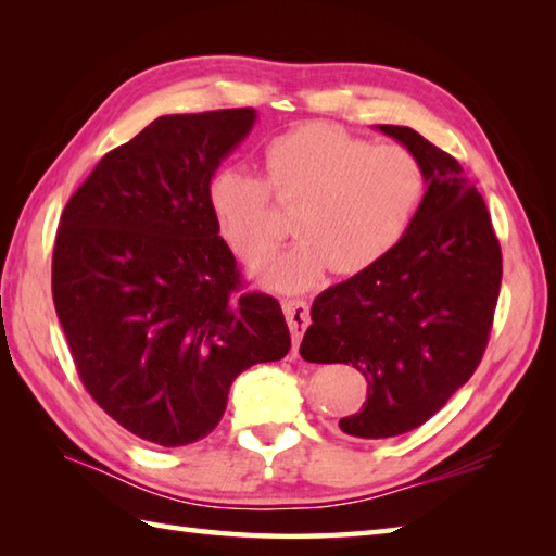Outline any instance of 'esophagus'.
Returning a JSON list of instances; mask_svg holds the SVG:
<instances>
[{
  "mask_svg": "<svg viewBox=\"0 0 556 556\" xmlns=\"http://www.w3.org/2000/svg\"><path fill=\"white\" fill-rule=\"evenodd\" d=\"M281 308H285V315H287V323H289V329H291V337H293V349L299 351V341L305 332V327L311 325V308L308 303L305 301H299V299H289L281 303Z\"/></svg>",
  "mask_w": 556,
  "mask_h": 556,
  "instance_id": "obj_1",
  "label": "esophagus"
}]
</instances>
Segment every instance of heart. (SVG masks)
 I'll list each match as a JSON object with an SVG mask.
<instances>
[{
    "label": "heart",
    "mask_w": 556,
    "mask_h": 556,
    "mask_svg": "<svg viewBox=\"0 0 556 556\" xmlns=\"http://www.w3.org/2000/svg\"><path fill=\"white\" fill-rule=\"evenodd\" d=\"M267 184L241 167H224L210 181L217 231L243 263L275 251L281 227L269 192L296 205L301 233L287 253L257 269L260 285L305 291L334 269L358 275L392 253L408 233L428 193L420 160L399 146H372L329 124H305L265 150Z\"/></svg>",
    "instance_id": "1"
}]
</instances>
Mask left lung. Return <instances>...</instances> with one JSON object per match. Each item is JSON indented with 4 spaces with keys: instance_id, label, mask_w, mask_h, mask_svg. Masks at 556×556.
I'll use <instances>...</instances> for the list:
<instances>
[{
    "instance_id": "8db88e82",
    "label": "left lung",
    "mask_w": 556,
    "mask_h": 556,
    "mask_svg": "<svg viewBox=\"0 0 556 556\" xmlns=\"http://www.w3.org/2000/svg\"><path fill=\"white\" fill-rule=\"evenodd\" d=\"M375 128L420 160L428 193L392 253L315 299L301 341L308 363L365 375L363 408L339 420L361 440L420 428L470 380L502 285L500 241L464 167L408 126Z\"/></svg>"
}]
</instances>
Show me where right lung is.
<instances>
[{"label": "right lung", "instance_id": "add662e5", "mask_svg": "<svg viewBox=\"0 0 556 556\" xmlns=\"http://www.w3.org/2000/svg\"><path fill=\"white\" fill-rule=\"evenodd\" d=\"M255 119L253 108L160 116L100 160L59 219L52 296L76 370L152 444L203 440L236 377L291 349L279 303L241 291L207 198Z\"/></svg>", "mask_w": 556, "mask_h": 556}]
</instances>
